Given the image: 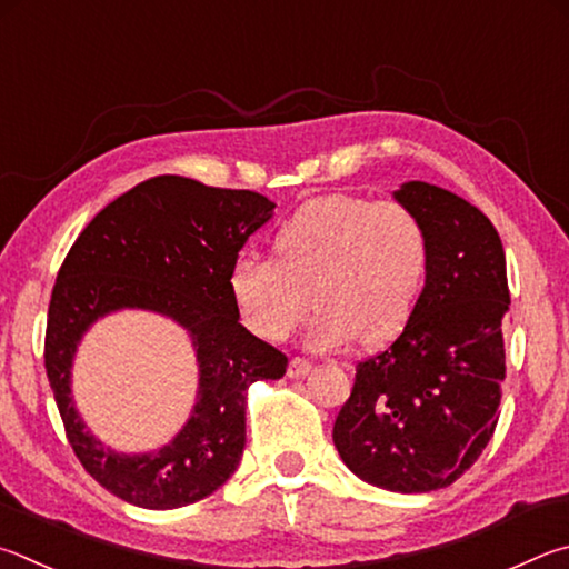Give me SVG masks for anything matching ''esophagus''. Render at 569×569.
I'll return each mask as SVG.
<instances>
[{"label": "esophagus", "instance_id": "34e87169", "mask_svg": "<svg viewBox=\"0 0 569 569\" xmlns=\"http://www.w3.org/2000/svg\"><path fill=\"white\" fill-rule=\"evenodd\" d=\"M312 370V362L305 360V357H292L290 367H287V377H292V380H300V377L310 375Z\"/></svg>", "mask_w": 569, "mask_h": 569}]
</instances>
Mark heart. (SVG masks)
I'll return each instance as SVG.
<instances>
[{
	"label": "heart",
	"instance_id": "b5f03b06",
	"mask_svg": "<svg viewBox=\"0 0 569 569\" xmlns=\"http://www.w3.org/2000/svg\"><path fill=\"white\" fill-rule=\"evenodd\" d=\"M274 257L242 252L229 267V295L242 322L282 342L310 312L317 350L360 337L380 345L405 330L430 274V234L410 204L325 194L279 227Z\"/></svg>",
	"mask_w": 569,
	"mask_h": 569
}]
</instances>
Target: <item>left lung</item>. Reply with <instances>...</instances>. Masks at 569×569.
Listing matches in <instances>:
<instances>
[{
  "mask_svg": "<svg viewBox=\"0 0 569 569\" xmlns=\"http://www.w3.org/2000/svg\"><path fill=\"white\" fill-rule=\"evenodd\" d=\"M395 199L427 227L430 274L402 335L357 365L332 440L360 480L412 495L460 480L492 440L510 290L502 239L475 204L427 182Z\"/></svg>",
  "mask_w": 569,
  "mask_h": 569,
  "instance_id": "left-lung-1",
  "label": "left lung"
}]
</instances>
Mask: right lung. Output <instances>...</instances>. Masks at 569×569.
<instances>
[{"label": "right lung", "mask_w": 569, "mask_h": 569, "mask_svg": "<svg viewBox=\"0 0 569 569\" xmlns=\"http://www.w3.org/2000/svg\"><path fill=\"white\" fill-rule=\"evenodd\" d=\"M272 209L274 202L249 189L152 177L107 204L59 267L47 315V377L77 460L119 500L147 510L192 505L222 487L242 460L249 385L279 380L287 357L239 325L227 277ZM117 309L174 319L188 330L200 365L188 425L172 443L142 456L99 443L71 400L76 345Z\"/></svg>", "instance_id": "1"}]
</instances>
